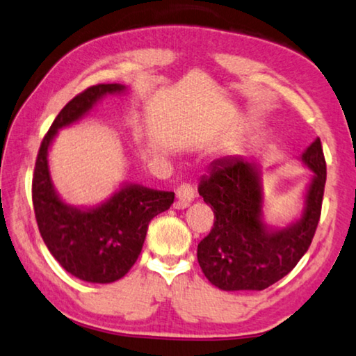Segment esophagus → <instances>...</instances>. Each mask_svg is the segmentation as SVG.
Wrapping results in <instances>:
<instances>
[{
	"label": "esophagus",
	"mask_w": 356,
	"mask_h": 356,
	"mask_svg": "<svg viewBox=\"0 0 356 356\" xmlns=\"http://www.w3.org/2000/svg\"><path fill=\"white\" fill-rule=\"evenodd\" d=\"M176 209H187L191 204V201L195 200V190L188 184L180 185L176 191Z\"/></svg>",
	"instance_id": "obj_1"
}]
</instances>
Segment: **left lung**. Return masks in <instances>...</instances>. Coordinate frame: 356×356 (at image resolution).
<instances>
[{"instance_id":"left-lung-1","label":"left lung","mask_w":356,"mask_h":356,"mask_svg":"<svg viewBox=\"0 0 356 356\" xmlns=\"http://www.w3.org/2000/svg\"><path fill=\"white\" fill-rule=\"evenodd\" d=\"M300 161L310 176L300 213L275 227L264 218L268 201L261 169L245 155L217 158L198 191L213 211V228L198 244V263L217 289L259 291L285 277L307 252L317 229L326 182V163L317 138Z\"/></svg>"}]
</instances>
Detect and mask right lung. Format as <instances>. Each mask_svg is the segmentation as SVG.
<instances>
[{"mask_svg":"<svg viewBox=\"0 0 356 356\" xmlns=\"http://www.w3.org/2000/svg\"><path fill=\"white\" fill-rule=\"evenodd\" d=\"M127 92L122 83H99L72 98L44 138L33 177V206L44 244L61 268L90 284L122 279L143 250L150 220L174 202V191L133 182L120 184L92 206L70 204L55 188L49 154L60 129L81 122L103 98Z\"/></svg>","mask_w":356,"mask_h":356,"instance_id":"add662e5","label":"right lung"}]
</instances>
